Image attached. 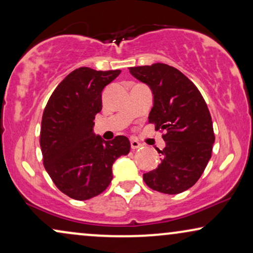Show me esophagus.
Segmentation results:
<instances>
[{
	"instance_id": "1",
	"label": "esophagus",
	"mask_w": 253,
	"mask_h": 253,
	"mask_svg": "<svg viewBox=\"0 0 253 253\" xmlns=\"http://www.w3.org/2000/svg\"><path fill=\"white\" fill-rule=\"evenodd\" d=\"M130 147H132V149H137L141 147V143H140L135 139H130Z\"/></svg>"
}]
</instances>
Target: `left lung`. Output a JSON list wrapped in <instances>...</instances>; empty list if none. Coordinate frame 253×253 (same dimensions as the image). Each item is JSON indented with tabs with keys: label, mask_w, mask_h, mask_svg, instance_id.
I'll return each mask as SVG.
<instances>
[{
	"label": "left lung",
	"mask_w": 253,
	"mask_h": 253,
	"mask_svg": "<svg viewBox=\"0 0 253 253\" xmlns=\"http://www.w3.org/2000/svg\"><path fill=\"white\" fill-rule=\"evenodd\" d=\"M129 72L153 92L148 123L166 130V147L158 149L161 164L143 174V181L160 193L180 194L196 183L211 158L215 134L210 112L194 83L172 66L156 63Z\"/></svg>",
	"instance_id": "1"
}]
</instances>
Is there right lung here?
Returning a JSON list of instances; mask_svg holds the SVG:
<instances>
[{"label": "right lung", "instance_id": "add662e5", "mask_svg": "<svg viewBox=\"0 0 253 253\" xmlns=\"http://www.w3.org/2000/svg\"><path fill=\"white\" fill-rule=\"evenodd\" d=\"M120 70L79 68L60 82L44 108L40 145L45 170L56 187L73 200L85 201L110 185L112 166L129 153V140L118 135L105 141L93 133L101 92Z\"/></svg>", "mask_w": 253, "mask_h": 253}]
</instances>
